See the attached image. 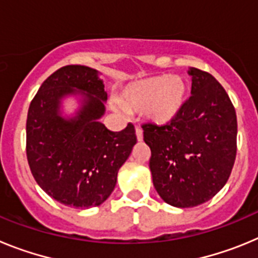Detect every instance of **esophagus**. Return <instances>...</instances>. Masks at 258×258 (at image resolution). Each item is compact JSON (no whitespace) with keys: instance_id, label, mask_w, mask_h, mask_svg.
I'll list each match as a JSON object with an SVG mask.
<instances>
[{"instance_id":"obj_1","label":"esophagus","mask_w":258,"mask_h":258,"mask_svg":"<svg viewBox=\"0 0 258 258\" xmlns=\"http://www.w3.org/2000/svg\"><path fill=\"white\" fill-rule=\"evenodd\" d=\"M136 136H137V140L138 142H142L143 141V131L141 127H136Z\"/></svg>"}]
</instances>
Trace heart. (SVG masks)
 <instances>
[{
	"instance_id": "1",
	"label": "heart",
	"mask_w": 258,
	"mask_h": 258,
	"mask_svg": "<svg viewBox=\"0 0 258 258\" xmlns=\"http://www.w3.org/2000/svg\"><path fill=\"white\" fill-rule=\"evenodd\" d=\"M188 85L183 77L157 75L127 84L118 103L127 112H143L155 125H168L181 115L187 101Z\"/></svg>"
}]
</instances>
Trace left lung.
Returning a JSON list of instances; mask_svg holds the SVG:
<instances>
[{"mask_svg": "<svg viewBox=\"0 0 258 258\" xmlns=\"http://www.w3.org/2000/svg\"><path fill=\"white\" fill-rule=\"evenodd\" d=\"M188 75L191 97L178 118L142 126L155 188L177 208L211 200L226 184L236 156L238 124L229 95L208 72L191 67Z\"/></svg>", "mask_w": 258, "mask_h": 258, "instance_id": "1", "label": "left lung"}]
</instances>
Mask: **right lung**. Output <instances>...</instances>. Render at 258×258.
Wrapping results in <instances>:
<instances>
[{"label":"right lung","mask_w":258,"mask_h":258,"mask_svg":"<svg viewBox=\"0 0 258 258\" xmlns=\"http://www.w3.org/2000/svg\"><path fill=\"white\" fill-rule=\"evenodd\" d=\"M79 98L74 116L61 102ZM103 80L86 66H64L45 80L29 104L27 159L36 182L56 202L74 208L101 206L111 195L117 172L131 155L134 126L111 132L99 118L106 112Z\"/></svg>","instance_id":"add662e5"}]
</instances>
